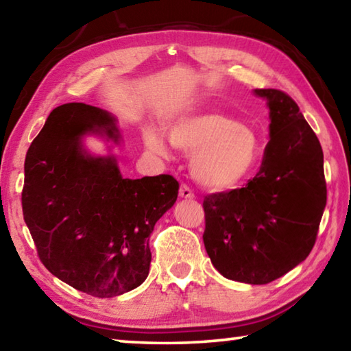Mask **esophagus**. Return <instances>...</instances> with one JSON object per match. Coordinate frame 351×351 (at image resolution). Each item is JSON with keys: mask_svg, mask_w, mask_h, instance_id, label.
<instances>
[{"mask_svg": "<svg viewBox=\"0 0 351 351\" xmlns=\"http://www.w3.org/2000/svg\"><path fill=\"white\" fill-rule=\"evenodd\" d=\"M180 197L181 198H186V199H193L195 198V193L190 190V187H187L186 184H182L181 189H180Z\"/></svg>", "mask_w": 351, "mask_h": 351, "instance_id": "1", "label": "esophagus"}]
</instances>
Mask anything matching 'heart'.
I'll list each match as a JSON object with an SVG mask.
<instances>
[{"instance_id": "obj_1", "label": "heart", "mask_w": 351, "mask_h": 351, "mask_svg": "<svg viewBox=\"0 0 351 351\" xmlns=\"http://www.w3.org/2000/svg\"><path fill=\"white\" fill-rule=\"evenodd\" d=\"M169 139L180 150L193 153L195 180L213 190L232 189L247 180L261 154L257 134L219 111L180 119L169 128ZM147 145L165 154V145L158 134H148Z\"/></svg>"}]
</instances>
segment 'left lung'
Wrapping results in <instances>:
<instances>
[{
  "mask_svg": "<svg viewBox=\"0 0 351 351\" xmlns=\"http://www.w3.org/2000/svg\"><path fill=\"white\" fill-rule=\"evenodd\" d=\"M254 93L268 100L271 139L245 187L204 198L203 241L219 274L265 285L310 255L326 182L322 147L294 100L280 90Z\"/></svg>",
  "mask_w": 351,
  "mask_h": 351,
  "instance_id": "left-lung-1",
  "label": "left lung"
}]
</instances>
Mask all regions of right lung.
I'll list each match as a JSON object with an SVG mask.
<instances>
[{
	"label": "right lung",
	"mask_w": 351,
	"mask_h": 351,
	"mask_svg": "<svg viewBox=\"0 0 351 351\" xmlns=\"http://www.w3.org/2000/svg\"><path fill=\"white\" fill-rule=\"evenodd\" d=\"M88 133L114 142V119L96 106H57L29 147L23 217L46 269L94 297H116L145 280L154 224L175 204L171 175L122 178L112 156L82 148Z\"/></svg>",
	"instance_id": "obj_1"
}]
</instances>
